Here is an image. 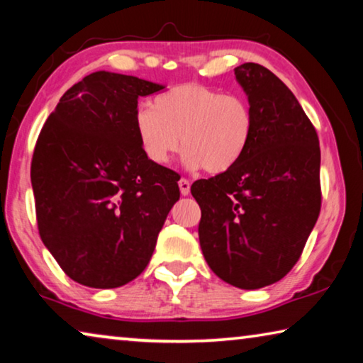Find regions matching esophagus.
<instances>
[{
	"label": "esophagus",
	"mask_w": 363,
	"mask_h": 363,
	"mask_svg": "<svg viewBox=\"0 0 363 363\" xmlns=\"http://www.w3.org/2000/svg\"><path fill=\"white\" fill-rule=\"evenodd\" d=\"M179 189H181L182 196H189V192H191V182H189L186 177H182V179L179 181Z\"/></svg>",
	"instance_id": "esophagus-1"
}]
</instances>
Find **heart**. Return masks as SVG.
<instances>
[{
    "label": "heart",
    "instance_id": "1",
    "mask_svg": "<svg viewBox=\"0 0 363 363\" xmlns=\"http://www.w3.org/2000/svg\"><path fill=\"white\" fill-rule=\"evenodd\" d=\"M133 123L140 147L153 163H167L182 143L189 167L220 174L250 147L254 112L245 96L187 83L156 96L153 106L138 107Z\"/></svg>",
    "mask_w": 363,
    "mask_h": 363
}]
</instances>
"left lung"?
Listing matches in <instances>:
<instances>
[{
	"label": "left lung",
	"mask_w": 363,
	"mask_h": 363,
	"mask_svg": "<svg viewBox=\"0 0 363 363\" xmlns=\"http://www.w3.org/2000/svg\"><path fill=\"white\" fill-rule=\"evenodd\" d=\"M254 112L250 147L231 169L192 184L199 240L226 284L256 290L290 272L321 210L316 128L294 93L257 63L235 68Z\"/></svg>",
	"instance_id": "left-lung-1"
}]
</instances>
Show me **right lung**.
I'll use <instances>...</instances> for the list:
<instances>
[{
	"label": "right lung",
	"mask_w": 363,
	"mask_h": 363,
	"mask_svg": "<svg viewBox=\"0 0 363 363\" xmlns=\"http://www.w3.org/2000/svg\"><path fill=\"white\" fill-rule=\"evenodd\" d=\"M161 89L91 73L62 96L37 138L30 181L39 235L81 285L116 289L138 277L179 200V174L150 161L135 132L138 97Z\"/></svg>",
	"instance_id": "1"
}]
</instances>
